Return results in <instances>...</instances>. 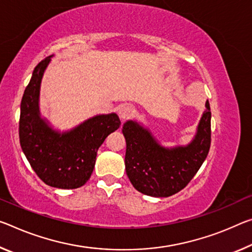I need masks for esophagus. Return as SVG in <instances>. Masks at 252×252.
<instances>
[{
	"label": "esophagus",
	"instance_id": "esophagus-1",
	"mask_svg": "<svg viewBox=\"0 0 252 252\" xmlns=\"http://www.w3.org/2000/svg\"><path fill=\"white\" fill-rule=\"evenodd\" d=\"M133 113H134V109L129 104H123L119 107V114L122 120L131 118L133 115Z\"/></svg>",
	"mask_w": 252,
	"mask_h": 252
}]
</instances>
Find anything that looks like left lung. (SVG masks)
Segmentation results:
<instances>
[{
  "label": "left lung",
  "mask_w": 252,
  "mask_h": 252,
  "mask_svg": "<svg viewBox=\"0 0 252 252\" xmlns=\"http://www.w3.org/2000/svg\"><path fill=\"white\" fill-rule=\"evenodd\" d=\"M199 120L196 134L187 146H161L151 132L137 121L129 120L122 127L126 141V171L140 193L154 197H168L182 190L209 154L211 146V109Z\"/></svg>",
  "instance_id": "1"
}]
</instances>
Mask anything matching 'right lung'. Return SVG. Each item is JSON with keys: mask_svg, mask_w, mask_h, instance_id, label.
<instances>
[{"mask_svg": "<svg viewBox=\"0 0 252 252\" xmlns=\"http://www.w3.org/2000/svg\"><path fill=\"white\" fill-rule=\"evenodd\" d=\"M53 56L40 62L21 101L19 137L23 154L41 181L51 187L73 189L93 173L98 148L121 126L115 113L93 117L74 129L59 132L40 117L39 93L43 73Z\"/></svg>", "mask_w": 252, "mask_h": 252, "instance_id": "right-lung-1", "label": "right lung"}]
</instances>
